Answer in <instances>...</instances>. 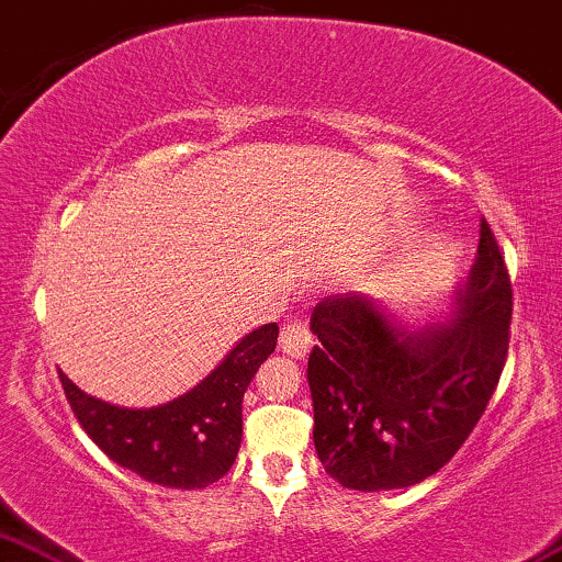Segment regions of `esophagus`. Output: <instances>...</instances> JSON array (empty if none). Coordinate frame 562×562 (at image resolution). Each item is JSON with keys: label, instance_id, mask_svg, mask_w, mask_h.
<instances>
[{"label": "esophagus", "instance_id": "34e87169", "mask_svg": "<svg viewBox=\"0 0 562 562\" xmlns=\"http://www.w3.org/2000/svg\"><path fill=\"white\" fill-rule=\"evenodd\" d=\"M314 347V334H311L308 324L303 318H288V324H282L280 331V350L288 352L290 358H305Z\"/></svg>", "mask_w": 562, "mask_h": 562}]
</instances>
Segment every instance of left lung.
Wrapping results in <instances>:
<instances>
[{"label":"left lung","mask_w":562,"mask_h":562,"mask_svg":"<svg viewBox=\"0 0 562 562\" xmlns=\"http://www.w3.org/2000/svg\"><path fill=\"white\" fill-rule=\"evenodd\" d=\"M514 290L487 220L451 324L407 331L366 295L316 303L308 355L314 446L342 487L394 490L436 474L480 423L506 366Z\"/></svg>","instance_id":"8db88e82"}]
</instances>
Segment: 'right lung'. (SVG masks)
Returning a JSON list of instances; mask_svg holds the SVG:
<instances>
[{
  "label": "right lung",
  "instance_id": "add662e5",
  "mask_svg": "<svg viewBox=\"0 0 562 562\" xmlns=\"http://www.w3.org/2000/svg\"><path fill=\"white\" fill-rule=\"evenodd\" d=\"M277 324L246 334L189 394L150 409H126L85 394L59 371L77 423L111 461L162 487L196 490L228 474L238 457L240 404L277 345Z\"/></svg>",
  "mask_w": 562,
  "mask_h": 562
}]
</instances>
